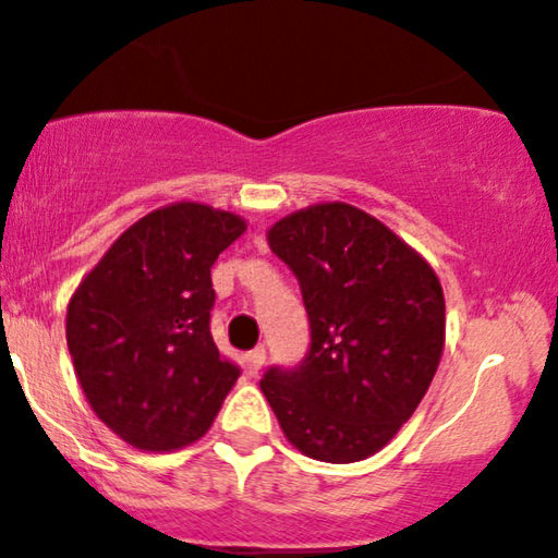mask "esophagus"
I'll use <instances>...</instances> for the list:
<instances>
[{
  "instance_id": "obj_1",
  "label": "esophagus",
  "mask_w": 558,
  "mask_h": 558,
  "mask_svg": "<svg viewBox=\"0 0 558 558\" xmlns=\"http://www.w3.org/2000/svg\"><path fill=\"white\" fill-rule=\"evenodd\" d=\"M265 359H267L265 345H257V348H254V351L246 353V366H250V372H252V374H257L259 368L265 366Z\"/></svg>"
}]
</instances>
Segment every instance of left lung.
<instances>
[{
  "instance_id": "1",
  "label": "left lung",
  "mask_w": 558,
  "mask_h": 558,
  "mask_svg": "<svg viewBox=\"0 0 558 558\" xmlns=\"http://www.w3.org/2000/svg\"><path fill=\"white\" fill-rule=\"evenodd\" d=\"M267 244L299 278L312 343L259 387L306 458L359 462L400 432L445 351V293L432 265L345 203L280 218Z\"/></svg>"
}]
</instances>
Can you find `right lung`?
Listing matches in <instances>:
<instances>
[{
    "instance_id": "add662e5",
    "label": "right lung",
    "mask_w": 558,
    "mask_h": 558,
    "mask_svg": "<svg viewBox=\"0 0 558 558\" xmlns=\"http://www.w3.org/2000/svg\"><path fill=\"white\" fill-rule=\"evenodd\" d=\"M246 220L199 203L147 213L111 244L66 306V348L93 413L145 452L207 434L239 366L210 335V267Z\"/></svg>"
}]
</instances>
